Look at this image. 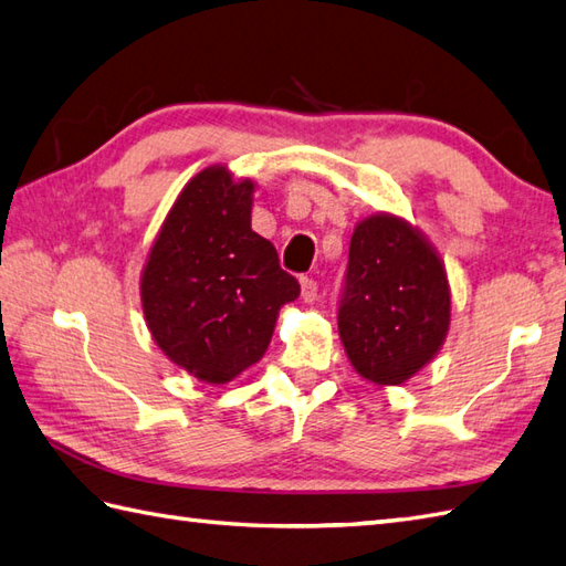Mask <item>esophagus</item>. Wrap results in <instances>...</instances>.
Segmentation results:
<instances>
[{"mask_svg": "<svg viewBox=\"0 0 566 566\" xmlns=\"http://www.w3.org/2000/svg\"><path fill=\"white\" fill-rule=\"evenodd\" d=\"M316 296H318V284L314 280H308V276H302V298H304V302L306 304L316 302Z\"/></svg>", "mask_w": 566, "mask_h": 566, "instance_id": "obj_1", "label": "esophagus"}]
</instances>
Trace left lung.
Returning a JSON list of instances; mask_svg holds the SVG:
<instances>
[{"mask_svg":"<svg viewBox=\"0 0 566 566\" xmlns=\"http://www.w3.org/2000/svg\"><path fill=\"white\" fill-rule=\"evenodd\" d=\"M452 294L436 245L389 211L357 221L350 238L338 333L359 377L401 387L440 353Z\"/></svg>","mask_w":566,"mask_h":566,"instance_id":"8db88e82","label":"left lung"}]
</instances>
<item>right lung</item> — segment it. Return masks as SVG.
<instances>
[{"label": "right lung", "mask_w": 566, "mask_h": 566, "mask_svg": "<svg viewBox=\"0 0 566 566\" xmlns=\"http://www.w3.org/2000/svg\"><path fill=\"white\" fill-rule=\"evenodd\" d=\"M255 182L203 167L179 191L140 272V306L163 355L221 387L260 363L276 316L298 296L268 238L250 226Z\"/></svg>", "instance_id": "1"}]
</instances>
